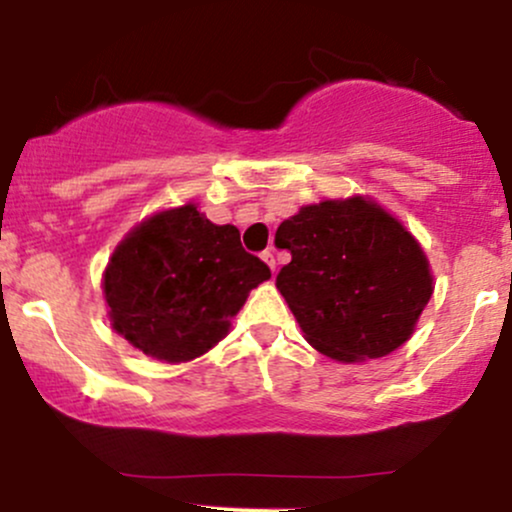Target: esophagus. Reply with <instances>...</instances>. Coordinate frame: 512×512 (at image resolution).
Instances as JSON below:
<instances>
[{
  "instance_id": "1",
  "label": "esophagus",
  "mask_w": 512,
  "mask_h": 512,
  "mask_svg": "<svg viewBox=\"0 0 512 512\" xmlns=\"http://www.w3.org/2000/svg\"><path fill=\"white\" fill-rule=\"evenodd\" d=\"M262 260L269 264V269H272V274L276 272V260H274V252L272 250H264L262 252Z\"/></svg>"
}]
</instances>
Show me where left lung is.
Wrapping results in <instances>:
<instances>
[{"instance_id": "1", "label": "left lung", "mask_w": 512, "mask_h": 512, "mask_svg": "<svg viewBox=\"0 0 512 512\" xmlns=\"http://www.w3.org/2000/svg\"><path fill=\"white\" fill-rule=\"evenodd\" d=\"M274 243L291 252L276 289L308 342L337 361L395 351L433 293L419 243L361 197L303 207L276 228Z\"/></svg>"}]
</instances>
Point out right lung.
<instances>
[{"label": "right lung", "mask_w": 512, "mask_h": 512, "mask_svg": "<svg viewBox=\"0 0 512 512\" xmlns=\"http://www.w3.org/2000/svg\"><path fill=\"white\" fill-rule=\"evenodd\" d=\"M272 272L195 204L161 211L134 228L105 269L113 327L158 361L202 356L226 337L231 317Z\"/></svg>", "instance_id": "1"}]
</instances>
